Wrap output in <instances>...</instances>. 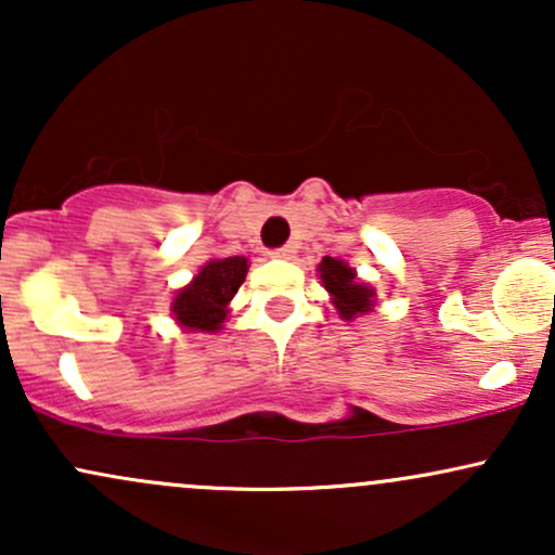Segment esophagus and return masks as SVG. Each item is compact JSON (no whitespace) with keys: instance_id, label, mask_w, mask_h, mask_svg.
Wrapping results in <instances>:
<instances>
[{"instance_id":"obj_1","label":"esophagus","mask_w":555,"mask_h":555,"mask_svg":"<svg viewBox=\"0 0 555 555\" xmlns=\"http://www.w3.org/2000/svg\"><path fill=\"white\" fill-rule=\"evenodd\" d=\"M271 256L273 258H292V256H295V245H292V242H289V245L276 247V250H271Z\"/></svg>"}]
</instances>
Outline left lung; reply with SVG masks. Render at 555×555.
<instances>
[{"label":"left lung","instance_id":"8db88e82","mask_svg":"<svg viewBox=\"0 0 555 555\" xmlns=\"http://www.w3.org/2000/svg\"><path fill=\"white\" fill-rule=\"evenodd\" d=\"M318 271H321L323 286H326L331 297H334V305L341 318H347L349 321V318L362 315L371 310L375 292L371 286L360 284L358 279H354V271L349 269L344 260L326 256L321 260V266H318Z\"/></svg>","mask_w":555,"mask_h":555}]
</instances>
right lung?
I'll return each instance as SVG.
<instances>
[{
  "label": "right lung",
  "mask_w": 555,
  "mask_h": 555,
  "mask_svg": "<svg viewBox=\"0 0 555 555\" xmlns=\"http://www.w3.org/2000/svg\"><path fill=\"white\" fill-rule=\"evenodd\" d=\"M247 260L242 256L211 260L171 302V313L188 328L216 331L227 318V302L245 282Z\"/></svg>",
  "instance_id": "right-lung-1"
}]
</instances>
